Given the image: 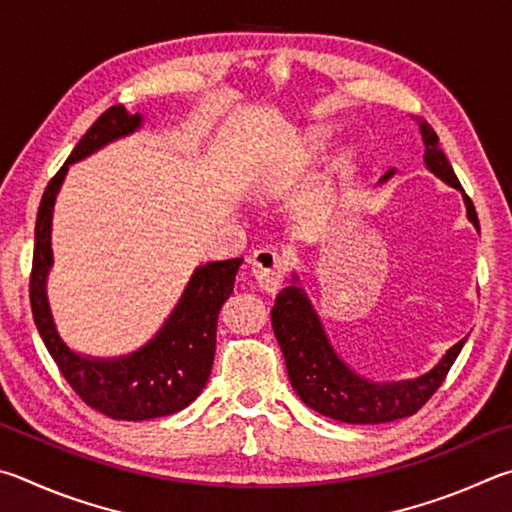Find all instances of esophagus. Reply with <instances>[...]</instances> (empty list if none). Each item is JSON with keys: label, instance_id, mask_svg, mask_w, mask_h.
I'll return each mask as SVG.
<instances>
[{"label": "esophagus", "instance_id": "esophagus-1", "mask_svg": "<svg viewBox=\"0 0 512 512\" xmlns=\"http://www.w3.org/2000/svg\"><path fill=\"white\" fill-rule=\"evenodd\" d=\"M251 274H254L256 283L261 285L265 292H279L288 276V265H285L283 256L272 247H263L254 251L251 256Z\"/></svg>", "mask_w": 512, "mask_h": 512}]
</instances>
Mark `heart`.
I'll return each instance as SVG.
<instances>
[{
	"label": "heart",
	"instance_id": "obj_1",
	"mask_svg": "<svg viewBox=\"0 0 512 512\" xmlns=\"http://www.w3.org/2000/svg\"><path fill=\"white\" fill-rule=\"evenodd\" d=\"M315 148V134H297V139L290 141L288 150H285L281 157H276L270 164H265L263 173L256 182V195L263 197V200H272V197L281 195L285 188L292 184V179L297 177L303 157Z\"/></svg>",
	"mask_w": 512,
	"mask_h": 512
}]
</instances>
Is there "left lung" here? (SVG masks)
Masks as SVG:
<instances>
[{"label": "left lung", "instance_id": "left-lung-1", "mask_svg": "<svg viewBox=\"0 0 512 512\" xmlns=\"http://www.w3.org/2000/svg\"><path fill=\"white\" fill-rule=\"evenodd\" d=\"M420 134L425 141V164L454 188H459L468 209V218L479 229V218L474 204L465 195L459 177L454 175L452 164L438 148V137L432 125L423 119H416ZM393 175L389 170L382 182ZM272 328L279 342L288 378L297 396L306 402L310 409L319 411L326 418L342 420L351 425H378L391 423L398 418H409L434 396L443 380L450 373L452 364L459 357L465 339L452 346L436 369L418 380L407 382H371L353 373L339 360L324 333V326L312 310L301 288L290 285L279 292L272 308Z\"/></svg>", "mask_w": 512, "mask_h": 512}]
</instances>
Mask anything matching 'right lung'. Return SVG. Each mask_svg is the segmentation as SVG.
<instances>
[{
    "label": "right lung",
    "instance_id": "add662e5",
    "mask_svg": "<svg viewBox=\"0 0 512 512\" xmlns=\"http://www.w3.org/2000/svg\"><path fill=\"white\" fill-rule=\"evenodd\" d=\"M141 125L139 114L112 105L98 116L85 137L76 143L65 164L51 177L35 218V247L29 279V297L35 326L62 378L80 400L114 420H150L170 416L200 396L211 375L215 355V328L222 303L233 292L242 258L197 267L173 315L150 344L119 360H94L69 351L53 326L47 301V274L51 258V213L69 164L92 155Z\"/></svg>",
    "mask_w": 512,
    "mask_h": 512
}]
</instances>
